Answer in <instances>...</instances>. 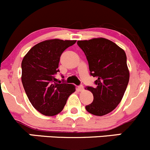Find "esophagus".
I'll list each match as a JSON object with an SVG mask.
<instances>
[{
	"label": "esophagus",
	"mask_w": 150,
	"mask_h": 150,
	"mask_svg": "<svg viewBox=\"0 0 150 150\" xmlns=\"http://www.w3.org/2000/svg\"><path fill=\"white\" fill-rule=\"evenodd\" d=\"M78 90L80 92H82L84 90V87L82 85H80L78 87Z\"/></svg>",
	"instance_id": "esophagus-1"
}]
</instances>
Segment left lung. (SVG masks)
I'll list each match as a JSON object with an SVG mask.
<instances>
[{
    "mask_svg": "<svg viewBox=\"0 0 150 150\" xmlns=\"http://www.w3.org/2000/svg\"><path fill=\"white\" fill-rule=\"evenodd\" d=\"M87 59L90 74L97 79L96 87H87L93 101L85 106L89 113L103 116L110 113L122 100L129 81L127 57L122 48L104 38L78 41Z\"/></svg>",
    "mask_w": 150,
    "mask_h": 150,
    "instance_id": "8db88e82",
    "label": "left lung"
}]
</instances>
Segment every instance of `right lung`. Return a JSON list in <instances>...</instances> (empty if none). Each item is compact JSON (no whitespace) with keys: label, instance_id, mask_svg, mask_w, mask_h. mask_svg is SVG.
Masks as SVG:
<instances>
[{"label":"right lung","instance_id":"right-lung-1","mask_svg":"<svg viewBox=\"0 0 150 150\" xmlns=\"http://www.w3.org/2000/svg\"><path fill=\"white\" fill-rule=\"evenodd\" d=\"M76 40L58 38L46 40L35 44L22 61V82L30 102L38 112L46 116H54L62 112L74 84L55 82L59 71L60 57Z\"/></svg>","mask_w":150,"mask_h":150}]
</instances>
